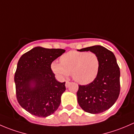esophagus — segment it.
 <instances>
[{
  "label": "esophagus",
  "instance_id": "34e87169",
  "mask_svg": "<svg viewBox=\"0 0 134 134\" xmlns=\"http://www.w3.org/2000/svg\"><path fill=\"white\" fill-rule=\"evenodd\" d=\"M70 82H69V81H66L65 82V87H69V85Z\"/></svg>",
  "mask_w": 134,
  "mask_h": 134
}]
</instances>
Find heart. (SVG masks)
<instances>
[{"label": "heart", "mask_w": 134, "mask_h": 134, "mask_svg": "<svg viewBox=\"0 0 134 134\" xmlns=\"http://www.w3.org/2000/svg\"><path fill=\"white\" fill-rule=\"evenodd\" d=\"M60 62L54 61L51 63L52 72L60 78H65L71 74L74 80L82 85L94 81L100 67L98 55L87 51H70L61 57Z\"/></svg>", "instance_id": "1"}]
</instances>
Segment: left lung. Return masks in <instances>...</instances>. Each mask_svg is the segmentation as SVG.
Instances as JSON below:
<instances>
[{
    "label": "left lung",
    "instance_id": "1",
    "mask_svg": "<svg viewBox=\"0 0 134 134\" xmlns=\"http://www.w3.org/2000/svg\"><path fill=\"white\" fill-rule=\"evenodd\" d=\"M79 51H91L98 55L100 67L98 76L91 83L78 85V102L87 113H102L114 104L120 93V70L115 56L111 51L100 45Z\"/></svg>",
    "mask_w": 134,
    "mask_h": 134
}]
</instances>
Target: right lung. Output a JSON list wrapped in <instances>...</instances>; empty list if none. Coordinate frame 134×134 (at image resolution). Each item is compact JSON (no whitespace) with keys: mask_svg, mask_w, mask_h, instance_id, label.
Returning <instances> with one entry per match:
<instances>
[{"mask_svg":"<svg viewBox=\"0 0 134 134\" xmlns=\"http://www.w3.org/2000/svg\"><path fill=\"white\" fill-rule=\"evenodd\" d=\"M65 51L37 47L22 55L15 73L19 104L32 115L46 117L53 114L65 91V82H58L51 63Z\"/></svg>","mask_w":134,"mask_h":134,"instance_id":"add662e5","label":"right lung"}]
</instances>
